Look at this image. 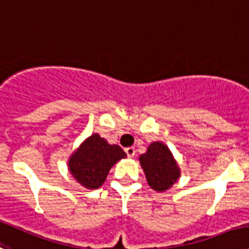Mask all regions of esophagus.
I'll list each match as a JSON object with an SVG mask.
<instances>
[{"label":"esophagus","mask_w":249,"mask_h":249,"mask_svg":"<svg viewBox=\"0 0 249 249\" xmlns=\"http://www.w3.org/2000/svg\"><path fill=\"white\" fill-rule=\"evenodd\" d=\"M125 153H126L127 157H134L135 156V148L134 147H127V148H125Z\"/></svg>","instance_id":"34e87169"}]
</instances>
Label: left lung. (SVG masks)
I'll return each instance as SVG.
<instances>
[{
	"label": "left lung",
	"instance_id": "obj_1",
	"mask_svg": "<svg viewBox=\"0 0 249 249\" xmlns=\"http://www.w3.org/2000/svg\"><path fill=\"white\" fill-rule=\"evenodd\" d=\"M140 163L146 174L148 185L156 191L168 190L180 176L176 161L168 147L161 142L149 144L146 153L140 157Z\"/></svg>",
	"mask_w": 249,
	"mask_h": 249
}]
</instances>
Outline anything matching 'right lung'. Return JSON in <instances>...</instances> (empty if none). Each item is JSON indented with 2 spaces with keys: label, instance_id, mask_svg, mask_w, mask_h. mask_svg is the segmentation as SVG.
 I'll use <instances>...</instances> for the list:
<instances>
[{
  "label": "right lung",
  "instance_id": "right-lung-1",
  "mask_svg": "<svg viewBox=\"0 0 249 249\" xmlns=\"http://www.w3.org/2000/svg\"><path fill=\"white\" fill-rule=\"evenodd\" d=\"M126 154L118 144H109L97 134L89 137L69 159V170L86 189H98L109 169Z\"/></svg>",
  "mask_w": 249,
  "mask_h": 249
}]
</instances>
